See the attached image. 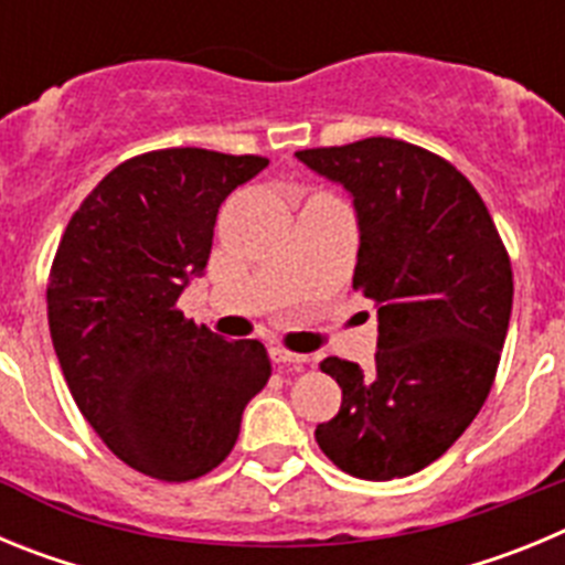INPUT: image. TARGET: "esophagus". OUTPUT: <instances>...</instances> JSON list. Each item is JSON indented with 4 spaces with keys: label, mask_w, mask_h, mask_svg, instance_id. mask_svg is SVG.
<instances>
[{
    "label": "esophagus",
    "mask_w": 565,
    "mask_h": 565,
    "mask_svg": "<svg viewBox=\"0 0 565 565\" xmlns=\"http://www.w3.org/2000/svg\"><path fill=\"white\" fill-rule=\"evenodd\" d=\"M271 359L277 364H306L308 362V356H302V353L286 351V348H279V344H274V348H271Z\"/></svg>",
    "instance_id": "1"
}]
</instances>
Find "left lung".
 I'll use <instances>...</instances> for the list:
<instances>
[{
    "instance_id": "obj_1",
    "label": "left lung",
    "mask_w": 565,
    "mask_h": 565,
    "mask_svg": "<svg viewBox=\"0 0 565 565\" xmlns=\"http://www.w3.org/2000/svg\"><path fill=\"white\" fill-rule=\"evenodd\" d=\"M297 158L351 192L353 288L379 313L371 373L319 364L342 407L313 436L348 476H413L450 450L495 382L515 291L507 246L476 186L416 143L364 138Z\"/></svg>"
}]
</instances>
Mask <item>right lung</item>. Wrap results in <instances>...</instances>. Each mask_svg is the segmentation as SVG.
Segmentation results:
<instances>
[{"mask_svg": "<svg viewBox=\"0 0 565 565\" xmlns=\"http://www.w3.org/2000/svg\"><path fill=\"white\" fill-rule=\"evenodd\" d=\"M266 167L198 147L135 154L84 198L53 257L47 322L70 393L109 450L158 481L212 472L271 376L263 342H228L178 308L221 203Z\"/></svg>", "mask_w": 565, "mask_h": 565, "instance_id": "right-lung-1", "label": "right lung"}]
</instances>
